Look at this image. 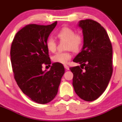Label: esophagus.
<instances>
[{
    "mask_svg": "<svg viewBox=\"0 0 122 122\" xmlns=\"http://www.w3.org/2000/svg\"><path fill=\"white\" fill-rule=\"evenodd\" d=\"M64 68L66 69V70H69V66H67V65H64Z\"/></svg>",
    "mask_w": 122,
    "mask_h": 122,
    "instance_id": "34e87169",
    "label": "esophagus"
}]
</instances>
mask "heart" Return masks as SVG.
Masks as SVG:
<instances>
[{"label": "heart", "mask_w": 122, "mask_h": 122, "mask_svg": "<svg viewBox=\"0 0 122 122\" xmlns=\"http://www.w3.org/2000/svg\"><path fill=\"white\" fill-rule=\"evenodd\" d=\"M57 36L62 40L67 41L66 50H71L73 51H77L81 47L82 37L80 34L75 33L73 30L69 27H63L57 33ZM47 49L51 52H55L56 50V44L53 37L49 38L46 42ZM72 58L70 51L58 52L52 57V60L55 63L66 64Z\"/></svg>", "instance_id": "1"}]
</instances>
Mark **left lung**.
I'll return each instance as SVG.
<instances>
[{"label": "left lung", "mask_w": 122, "mask_h": 122, "mask_svg": "<svg viewBox=\"0 0 122 122\" xmlns=\"http://www.w3.org/2000/svg\"><path fill=\"white\" fill-rule=\"evenodd\" d=\"M78 26L82 30L83 46L73 61L81 67L69 69L75 92L91 102L98 99L109 83L113 72L112 46L107 31L98 22L86 19L79 21Z\"/></svg>", "instance_id": "1"}]
</instances>
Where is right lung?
<instances>
[{"label": "right lung", "instance_id": "obj_1", "mask_svg": "<svg viewBox=\"0 0 122 122\" xmlns=\"http://www.w3.org/2000/svg\"><path fill=\"white\" fill-rule=\"evenodd\" d=\"M56 24L26 25L15 35L11 46L14 78L21 91L38 104H47L56 97L64 73L63 65L58 63L48 71L42 70L43 64H51L46 42Z\"/></svg>", "mask_w": 122, "mask_h": 122}]
</instances>
